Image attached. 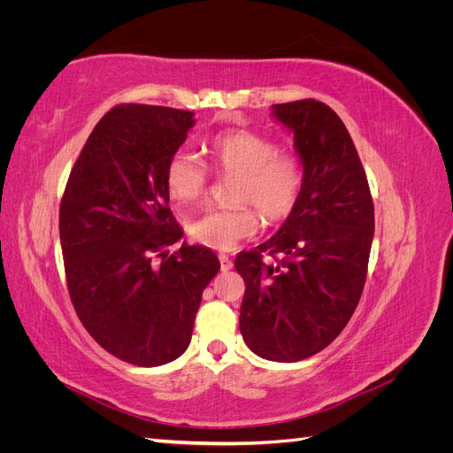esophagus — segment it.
<instances>
[{"instance_id": "esophagus-1", "label": "esophagus", "mask_w": 453, "mask_h": 453, "mask_svg": "<svg viewBox=\"0 0 453 453\" xmlns=\"http://www.w3.org/2000/svg\"><path fill=\"white\" fill-rule=\"evenodd\" d=\"M219 263H221L223 272H228V270H232V266H234V263H232L226 255H219Z\"/></svg>"}]
</instances>
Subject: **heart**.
Instances as JSON below:
<instances>
[{
	"instance_id": "obj_1",
	"label": "heart",
	"mask_w": 453,
	"mask_h": 453,
	"mask_svg": "<svg viewBox=\"0 0 453 453\" xmlns=\"http://www.w3.org/2000/svg\"><path fill=\"white\" fill-rule=\"evenodd\" d=\"M208 153L219 173L236 175V205L210 210L190 223L188 232L205 248L232 251L253 238L260 228L257 209L270 223L291 215L304 187V166L291 150L265 134L232 128L210 138ZM164 183L175 203L190 208L208 193L210 172L195 153L180 149L166 162Z\"/></svg>"
}]
</instances>
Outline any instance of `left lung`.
Wrapping results in <instances>:
<instances>
[{
	"label": "left lung",
	"instance_id": "left-lung-1",
	"mask_svg": "<svg viewBox=\"0 0 453 453\" xmlns=\"http://www.w3.org/2000/svg\"><path fill=\"white\" fill-rule=\"evenodd\" d=\"M293 132L304 187L268 242L236 257L245 281L240 331L258 357L296 363L325 349L359 304L374 238V203L342 119L318 100L272 105ZM282 257L266 265L262 255Z\"/></svg>",
	"mask_w": 453,
	"mask_h": 453
}]
</instances>
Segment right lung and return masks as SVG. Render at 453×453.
<instances>
[{"label":"right lung","instance_id":"obj_1","mask_svg":"<svg viewBox=\"0 0 453 453\" xmlns=\"http://www.w3.org/2000/svg\"><path fill=\"white\" fill-rule=\"evenodd\" d=\"M183 109L120 104L81 150L60 202L67 291L98 344L135 366L166 365L188 348L219 258L170 248L183 228L164 183L168 158L195 127Z\"/></svg>","mask_w":453,"mask_h":453}]
</instances>
